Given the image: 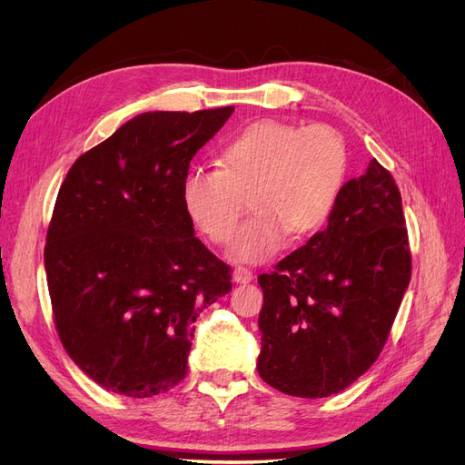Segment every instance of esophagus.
Here are the masks:
<instances>
[{"instance_id":"esophagus-1","label":"esophagus","mask_w":465,"mask_h":465,"mask_svg":"<svg viewBox=\"0 0 465 465\" xmlns=\"http://www.w3.org/2000/svg\"><path fill=\"white\" fill-rule=\"evenodd\" d=\"M252 279H254V273H252V272L248 270V267H234L232 281H236V283L246 285V283H250Z\"/></svg>"}]
</instances>
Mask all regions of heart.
I'll use <instances>...</instances> for the list:
<instances>
[{"label":"heart","instance_id":"b5f03b06","mask_svg":"<svg viewBox=\"0 0 465 465\" xmlns=\"http://www.w3.org/2000/svg\"><path fill=\"white\" fill-rule=\"evenodd\" d=\"M219 168H192L182 205L211 242L227 244L246 211L256 215L236 231L229 258L263 263L294 236L320 231L333 213L347 174V147L330 125L258 120L221 147Z\"/></svg>","mask_w":465,"mask_h":465}]
</instances>
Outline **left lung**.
<instances>
[{
  "mask_svg": "<svg viewBox=\"0 0 465 465\" xmlns=\"http://www.w3.org/2000/svg\"><path fill=\"white\" fill-rule=\"evenodd\" d=\"M411 279L401 193L372 159L345 182L328 227L262 273L263 382L328 398L371 369Z\"/></svg>",
  "mask_w": 465,
  "mask_h": 465,
  "instance_id": "left-lung-1",
  "label": "left lung"
}]
</instances>
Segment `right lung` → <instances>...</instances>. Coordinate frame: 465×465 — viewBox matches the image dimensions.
Listing matches in <instances>:
<instances>
[{"label":"right lung","mask_w":465,"mask_h":465,"mask_svg":"<svg viewBox=\"0 0 465 465\" xmlns=\"http://www.w3.org/2000/svg\"><path fill=\"white\" fill-rule=\"evenodd\" d=\"M232 106L145 112L74 163L45 267L67 355L103 388L153 398L188 371L192 323L232 287L182 205L190 161Z\"/></svg>","instance_id":"obj_1"}]
</instances>
